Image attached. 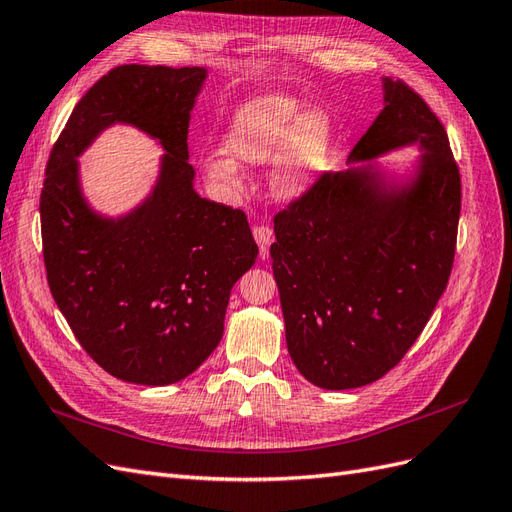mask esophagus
Wrapping results in <instances>:
<instances>
[{"label": "esophagus", "mask_w": 512, "mask_h": 512, "mask_svg": "<svg viewBox=\"0 0 512 512\" xmlns=\"http://www.w3.org/2000/svg\"><path fill=\"white\" fill-rule=\"evenodd\" d=\"M253 236H255L257 246H259V257L261 259H268L270 257V244L274 240L272 231L268 227H255L253 229Z\"/></svg>", "instance_id": "esophagus-1"}]
</instances>
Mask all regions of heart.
<instances>
[{"label":"heart","mask_w":512,"mask_h":512,"mask_svg":"<svg viewBox=\"0 0 512 512\" xmlns=\"http://www.w3.org/2000/svg\"><path fill=\"white\" fill-rule=\"evenodd\" d=\"M332 118L321 107H302L287 94H261L242 102L231 115L223 150L201 156V171L227 195L244 191L242 165L270 160V191L281 201H296L321 175L332 143Z\"/></svg>","instance_id":"heart-1"}]
</instances>
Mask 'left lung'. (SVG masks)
Segmentation results:
<instances>
[{"label":"left lung","instance_id":"8db88e82","mask_svg":"<svg viewBox=\"0 0 512 512\" xmlns=\"http://www.w3.org/2000/svg\"><path fill=\"white\" fill-rule=\"evenodd\" d=\"M384 109L347 169L274 218L272 272L296 369L317 388L373 384L397 364L444 294L461 178L444 126L416 92L382 79ZM405 147V166L378 158Z\"/></svg>","mask_w":512,"mask_h":512}]
</instances>
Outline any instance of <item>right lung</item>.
Instances as JSON below:
<instances>
[{"label":"right lung","mask_w":512,"mask_h":512,"mask_svg":"<svg viewBox=\"0 0 512 512\" xmlns=\"http://www.w3.org/2000/svg\"><path fill=\"white\" fill-rule=\"evenodd\" d=\"M206 68L128 64L72 111L40 195L47 281L57 309L102 369L122 382L169 386L223 339L231 287L257 244L246 214L203 199L188 163V122ZM135 127L164 154L133 209L111 217L84 195L78 158L105 129Z\"/></svg>","instance_id":"add662e5"}]
</instances>
